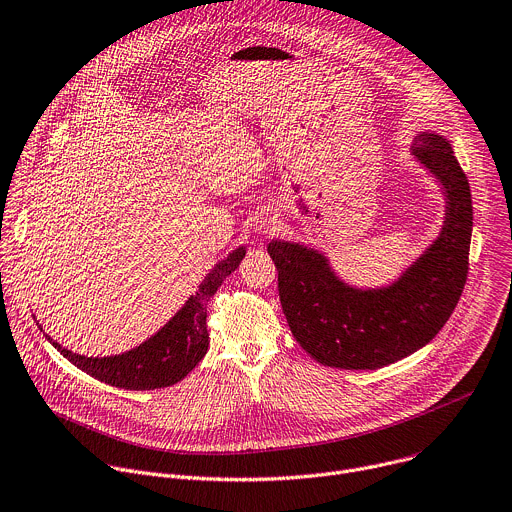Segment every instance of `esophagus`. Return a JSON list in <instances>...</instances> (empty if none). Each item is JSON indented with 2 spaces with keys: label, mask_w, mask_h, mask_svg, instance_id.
I'll list each match as a JSON object with an SVG mask.
<instances>
[{
  "label": "esophagus",
  "mask_w": 512,
  "mask_h": 512,
  "mask_svg": "<svg viewBox=\"0 0 512 512\" xmlns=\"http://www.w3.org/2000/svg\"><path fill=\"white\" fill-rule=\"evenodd\" d=\"M258 230H260V232H264V234H270V232H274V230H276V224H274V220L264 218V220H260Z\"/></svg>",
  "instance_id": "esophagus-1"
}]
</instances>
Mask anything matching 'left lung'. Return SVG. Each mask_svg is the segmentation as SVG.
I'll return each mask as SVG.
<instances>
[{"mask_svg":"<svg viewBox=\"0 0 512 512\" xmlns=\"http://www.w3.org/2000/svg\"><path fill=\"white\" fill-rule=\"evenodd\" d=\"M412 153L446 191V222L428 252L391 286H347L317 250L280 240L268 244L288 327L323 365L379 369L412 355L440 333L462 296L472 238L468 177L442 135H418Z\"/></svg>","mask_w":512,"mask_h":512,"instance_id":"left-lung-1","label":"left lung"}]
</instances>
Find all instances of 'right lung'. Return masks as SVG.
<instances>
[{
  "label": "right lung",
  "instance_id": "obj_1",
  "mask_svg": "<svg viewBox=\"0 0 512 512\" xmlns=\"http://www.w3.org/2000/svg\"><path fill=\"white\" fill-rule=\"evenodd\" d=\"M244 248L234 250L226 260L216 264L212 272L203 278L199 290L189 296L183 309L149 341L115 357H84L76 355L48 335V341L78 369L90 377L105 381L121 389H159L181 381L208 353V300L222 286L242 258Z\"/></svg>",
  "mask_w": 512,
  "mask_h": 512
}]
</instances>
